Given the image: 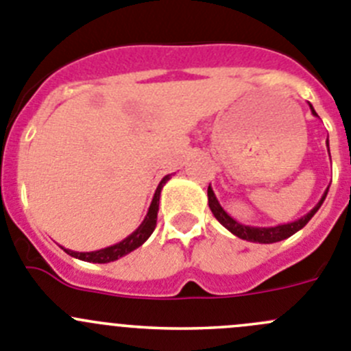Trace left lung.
<instances>
[{
	"label": "left lung",
	"mask_w": 351,
	"mask_h": 351,
	"mask_svg": "<svg viewBox=\"0 0 351 351\" xmlns=\"http://www.w3.org/2000/svg\"><path fill=\"white\" fill-rule=\"evenodd\" d=\"M310 110H312L313 116H317V112H315V109L312 107V104H310ZM327 150H329V140H327ZM327 192H329V186H327L326 192H324V195L320 197V201L317 202L315 208H313L312 211L306 213V215L301 216V218H298V220L291 221V223L277 225V227H251V225L239 223L237 220H234V218H232V216L228 215L223 208H221V204L218 202V199H216L215 192H213L211 185L208 186V204H209V208H211V211H213V215H215L216 220L220 221V223L223 225L228 232H232L234 235H237L239 239H244V241H250V242H258V244H274V242H279V241H284V239L291 237V235H294L298 230H301L304 225L308 223V221L312 220V216L319 211V208L322 206V202L326 201Z\"/></svg>",
	"instance_id": "1"
}]
</instances>
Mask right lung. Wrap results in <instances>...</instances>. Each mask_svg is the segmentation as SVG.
Segmentation results:
<instances>
[{"mask_svg":"<svg viewBox=\"0 0 351 351\" xmlns=\"http://www.w3.org/2000/svg\"><path fill=\"white\" fill-rule=\"evenodd\" d=\"M169 178H171V175H166L165 178L160 180V183L157 185V189H156V194H154V197H152V202H150L149 211H147V216L143 218V221L140 223V227L136 228L133 234L128 235L126 239H123V241L117 242V244L109 245V247H104V250H98V251H88V253L71 251V250H65V247H62V250H64L67 254H71V256L77 258V260L90 261V263H110V261L119 260V258L126 256V254L131 253V251H135L136 247H140V245H142L143 242L150 237V235H152L154 228H156L157 211H159L160 191H162V186H165V183L168 182Z\"/></svg>","mask_w":351,"mask_h":351,"instance_id":"add662e5","label":"right lung"}]
</instances>
